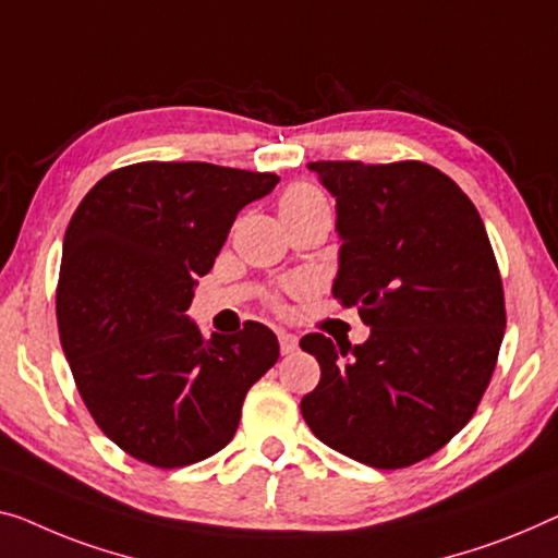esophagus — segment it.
I'll use <instances>...</instances> for the list:
<instances>
[{
  "mask_svg": "<svg viewBox=\"0 0 558 558\" xmlns=\"http://www.w3.org/2000/svg\"><path fill=\"white\" fill-rule=\"evenodd\" d=\"M278 343H280L282 355L298 351V336H293V332H288V330H278Z\"/></svg>",
  "mask_w": 558,
  "mask_h": 558,
  "instance_id": "esophagus-1",
  "label": "esophagus"
}]
</instances>
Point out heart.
I'll list each match as a JSON object with an SVG mask.
<instances>
[{
    "label": "heart",
    "instance_id": "1",
    "mask_svg": "<svg viewBox=\"0 0 558 558\" xmlns=\"http://www.w3.org/2000/svg\"><path fill=\"white\" fill-rule=\"evenodd\" d=\"M301 213H328V203L318 187L313 185H293L280 197V215H301Z\"/></svg>",
    "mask_w": 558,
    "mask_h": 558
}]
</instances>
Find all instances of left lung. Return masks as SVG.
Wrapping results in <instances>:
<instances>
[{"mask_svg": "<svg viewBox=\"0 0 558 558\" xmlns=\"http://www.w3.org/2000/svg\"><path fill=\"white\" fill-rule=\"evenodd\" d=\"M336 197L332 295L359 305L361 345L301 340L320 384L301 413L323 444L373 469L444 448L476 413L504 340L506 307L484 220L426 162H307Z\"/></svg>", "mask_w": 558, "mask_h": 558, "instance_id": "8db88e82", "label": "left lung"}]
</instances>
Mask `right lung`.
<instances>
[{
  "instance_id": "right-lung-1",
  "label": "right lung",
  "mask_w": 558,
  "mask_h": 558,
  "mask_svg": "<svg viewBox=\"0 0 558 558\" xmlns=\"http://www.w3.org/2000/svg\"><path fill=\"white\" fill-rule=\"evenodd\" d=\"M278 174L210 162H137L105 174L64 232L57 326L102 434L157 469L210 459L235 436L247 390L276 365V332L247 320L203 338L187 318L238 213Z\"/></svg>"
}]
</instances>
